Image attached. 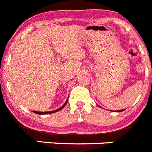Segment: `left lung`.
Returning a JSON list of instances; mask_svg holds the SVG:
<instances>
[{
  "label": "left lung",
  "mask_w": 152,
  "mask_h": 152,
  "mask_svg": "<svg viewBox=\"0 0 152 152\" xmlns=\"http://www.w3.org/2000/svg\"><path fill=\"white\" fill-rule=\"evenodd\" d=\"M124 110H125V109H124V110H118V111H117V112H123V111H124Z\"/></svg>",
  "instance_id": "8db88e82"
}]
</instances>
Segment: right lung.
Masks as SVG:
<instances>
[{"label":"right lung","instance_id":"right-lung-1","mask_svg":"<svg viewBox=\"0 0 152 152\" xmlns=\"http://www.w3.org/2000/svg\"><path fill=\"white\" fill-rule=\"evenodd\" d=\"M67 101H68V100H67L66 101V103H64V104L63 105V106H61V107L60 108V109H56V110H55V111H51V112H36V111H32V112H34V113H35V114H37V115H47V114H52V113H55V112H58V111L61 110V109H62L63 108H64V106H66V104Z\"/></svg>","mask_w":152,"mask_h":152}]
</instances>
